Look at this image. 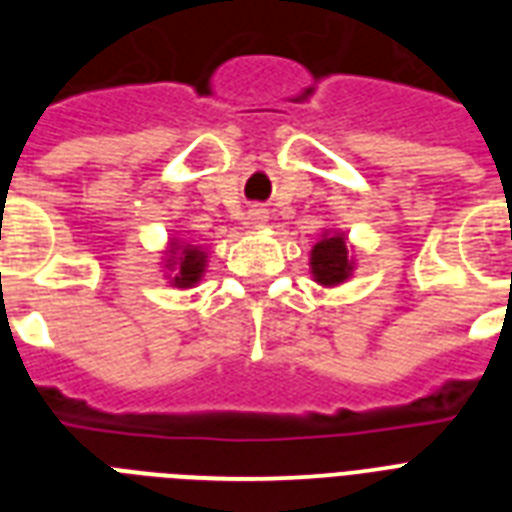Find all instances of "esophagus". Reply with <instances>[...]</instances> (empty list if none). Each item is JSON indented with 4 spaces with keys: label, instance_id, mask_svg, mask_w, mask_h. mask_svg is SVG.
Segmentation results:
<instances>
[{
    "label": "esophagus",
    "instance_id": "esophagus-1",
    "mask_svg": "<svg viewBox=\"0 0 512 512\" xmlns=\"http://www.w3.org/2000/svg\"><path fill=\"white\" fill-rule=\"evenodd\" d=\"M249 220H252V223H265V212L263 209H252V212H249Z\"/></svg>",
    "mask_w": 512,
    "mask_h": 512
}]
</instances>
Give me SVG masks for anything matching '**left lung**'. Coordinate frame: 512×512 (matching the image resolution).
Listing matches in <instances>:
<instances>
[{
	"label": "left lung",
	"instance_id": "1",
	"mask_svg": "<svg viewBox=\"0 0 512 512\" xmlns=\"http://www.w3.org/2000/svg\"><path fill=\"white\" fill-rule=\"evenodd\" d=\"M311 273L313 281L321 287H337L348 281L353 273V260L348 255V244L342 233H324L311 249Z\"/></svg>",
	"mask_w": 512,
	"mask_h": 512
}]
</instances>
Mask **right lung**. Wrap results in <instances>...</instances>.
<instances>
[{"mask_svg":"<svg viewBox=\"0 0 512 512\" xmlns=\"http://www.w3.org/2000/svg\"><path fill=\"white\" fill-rule=\"evenodd\" d=\"M167 268L175 271V276L170 279L172 287H196L207 268V252H201V247H193L185 241L172 239L170 249H167Z\"/></svg>","mask_w":512,"mask_h":512,"instance_id":"1","label":"right lung"}]
</instances>
